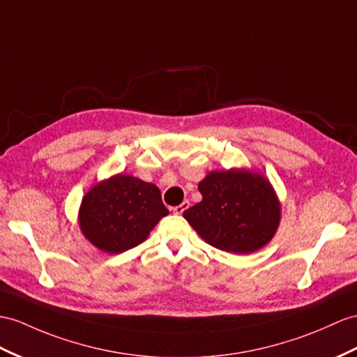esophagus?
<instances>
[{"label": "esophagus", "instance_id": "34e87169", "mask_svg": "<svg viewBox=\"0 0 357 357\" xmlns=\"http://www.w3.org/2000/svg\"><path fill=\"white\" fill-rule=\"evenodd\" d=\"M189 207V202H183L181 204H178V206H176V207H172V212L176 213V215H181L183 213L186 208Z\"/></svg>", "mask_w": 357, "mask_h": 357}]
</instances>
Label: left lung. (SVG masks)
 I'll list each match as a JSON object with an SVG mask.
<instances>
[{"instance_id": "obj_1", "label": "left lung", "mask_w": 357, "mask_h": 357, "mask_svg": "<svg viewBox=\"0 0 357 357\" xmlns=\"http://www.w3.org/2000/svg\"><path fill=\"white\" fill-rule=\"evenodd\" d=\"M198 189L203 199L183 216L208 245L250 255L265 247L279 230L280 199L262 172L253 168L211 171Z\"/></svg>"}]
</instances>
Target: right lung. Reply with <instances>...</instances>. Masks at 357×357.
<instances>
[{"instance_id":"1","label":"right lung","mask_w":357,"mask_h":357,"mask_svg":"<svg viewBox=\"0 0 357 357\" xmlns=\"http://www.w3.org/2000/svg\"><path fill=\"white\" fill-rule=\"evenodd\" d=\"M168 213L154 183L130 174H115L97 181L84 194L78 225L95 248L118 255L142 244Z\"/></svg>"}]
</instances>
